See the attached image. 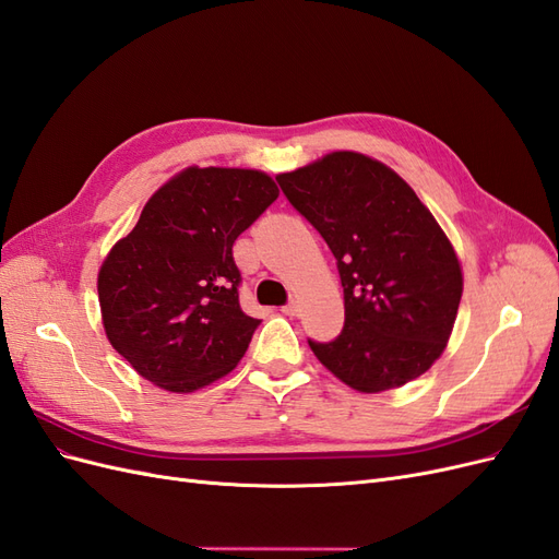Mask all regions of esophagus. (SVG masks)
I'll list each match as a JSON object with an SVG mask.
<instances>
[{"instance_id":"esophagus-1","label":"esophagus","mask_w":559,"mask_h":559,"mask_svg":"<svg viewBox=\"0 0 559 559\" xmlns=\"http://www.w3.org/2000/svg\"><path fill=\"white\" fill-rule=\"evenodd\" d=\"M282 312H284L286 317H296V314H298V300H289V302H286V306H282Z\"/></svg>"}]
</instances>
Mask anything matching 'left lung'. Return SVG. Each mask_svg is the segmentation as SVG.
<instances>
[{"instance_id":"obj_1","label":"left lung","mask_w":559,"mask_h":559,"mask_svg":"<svg viewBox=\"0 0 559 559\" xmlns=\"http://www.w3.org/2000/svg\"><path fill=\"white\" fill-rule=\"evenodd\" d=\"M335 257L345 324L308 343L335 378L376 394L419 378L441 357L462 300L456 253L415 191L386 165L335 151L277 177Z\"/></svg>"}]
</instances>
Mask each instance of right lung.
Masks as SVG:
<instances>
[{
  "mask_svg": "<svg viewBox=\"0 0 559 559\" xmlns=\"http://www.w3.org/2000/svg\"><path fill=\"white\" fill-rule=\"evenodd\" d=\"M280 191L259 170L189 167L144 205L99 267L109 343L142 378L195 392L235 368L261 319L240 308L233 245Z\"/></svg>",
  "mask_w": 559,
  "mask_h": 559,
  "instance_id": "obj_1",
  "label": "right lung"
}]
</instances>
